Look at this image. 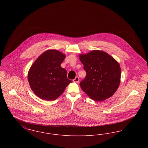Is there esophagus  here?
<instances>
[{"label":"esophagus","instance_id":"obj_1","mask_svg":"<svg viewBox=\"0 0 148 148\" xmlns=\"http://www.w3.org/2000/svg\"><path fill=\"white\" fill-rule=\"evenodd\" d=\"M73 82H75V83H77L79 82V77H75V79L73 80Z\"/></svg>","mask_w":148,"mask_h":148}]
</instances>
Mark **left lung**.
I'll return each instance as SVG.
<instances>
[{"label": "left lung", "instance_id": "obj_1", "mask_svg": "<svg viewBox=\"0 0 148 148\" xmlns=\"http://www.w3.org/2000/svg\"><path fill=\"white\" fill-rule=\"evenodd\" d=\"M86 74L80 83L82 90L92 100L103 101L111 97L120 82L119 63L104 51L93 50L79 56Z\"/></svg>", "mask_w": 148, "mask_h": 148}]
</instances>
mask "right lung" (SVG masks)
<instances>
[{"label": "right lung", "instance_id": "obj_1", "mask_svg": "<svg viewBox=\"0 0 148 148\" xmlns=\"http://www.w3.org/2000/svg\"><path fill=\"white\" fill-rule=\"evenodd\" d=\"M65 56L56 50H49L38 58L30 67L29 83L36 95L46 100H54L61 95L72 81L61 67Z\"/></svg>", "mask_w": 148, "mask_h": 148}]
</instances>
